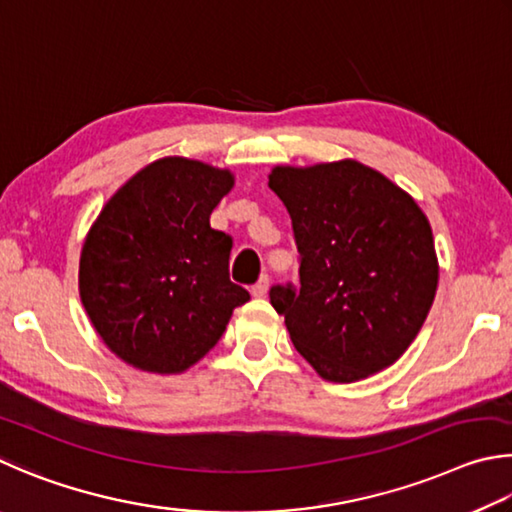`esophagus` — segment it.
<instances>
[{
  "label": "esophagus",
  "instance_id": "1",
  "mask_svg": "<svg viewBox=\"0 0 512 512\" xmlns=\"http://www.w3.org/2000/svg\"><path fill=\"white\" fill-rule=\"evenodd\" d=\"M267 288H270V279H267V274H265L254 285H251V294H254L256 299H261V297H265V294H267Z\"/></svg>",
  "mask_w": 512,
  "mask_h": 512
}]
</instances>
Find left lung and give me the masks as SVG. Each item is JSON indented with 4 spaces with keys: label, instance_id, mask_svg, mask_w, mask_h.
<instances>
[{
    "label": "left lung",
    "instance_id": "obj_1",
    "mask_svg": "<svg viewBox=\"0 0 512 512\" xmlns=\"http://www.w3.org/2000/svg\"><path fill=\"white\" fill-rule=\"evenodd\" d=\"M270 188L290 213L299 249V288L270 290L294 348L328 382L387 369L434 303L438 261L425 213L355 159L276 166Z\"/></svg>",
    "mask_w": 512,
    "mask_h": 512
}]
</instances>
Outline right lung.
Listing matches in <instances>:
<instances>
[{"label":"right lung","instance_id":"add662e5","mask_svg":"<svg viewBox=\"0 0 512 512\" xmlns=\"http://www.w3.org/2000/svg\"><path fill=\"white\" fill-rule=\"evenodd\" d=\"M229 170L164 157L128 179L89 229L80 301L114 355L182 373L211 351L249 292L229 279L233 240L211 229Z\"/></svg>","mask_w":512,"mask_h":512}]
</instances>
